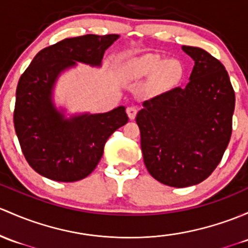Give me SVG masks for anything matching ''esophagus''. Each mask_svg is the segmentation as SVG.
I'll use <instances>...</instances> for the list:
<instances>
[{
  "instance_id": "obj_1",
  "label": "esophagus",
  "mask_w": 248,
  "mask_h": 248,
  "mask_svg": "<svg viewBox=\"0 0 248 248\" xmlns=\"http://www.w3.org/2000/svg\"><path fill=\"white\" fill-rule=\"evenodd\" d=\"M126 111H127V115L129 117V120H134L135 116H137L138 109L135 108V107H128Z\"/></svg>"
}]
</instances>
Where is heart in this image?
Returning <instances> with one entry per match:
<instances>
[{"mask_svg": "<svg viewBox=\"0 0 248 248\" xmlns=\"http://www.w3.org/2000/svg\"><path fill=\"white\" fill-rule=\"evenodd\" d=\"M122 70L129 79L151 78L148 90L153 95H161L176 88L184 75L181 62L152 53L129 59L124 62Z\"/></svg>", "mask_w": 248, "mask_h": 248, "instance_id": "obj_1", "label": "heart"}]
</instances>
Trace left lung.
I'll list each match as a JSON object with an SVG mask.
<instances>
[{
    "mask_svg": "<svg viewBox=\"0 0 248 248\" xmlns=\"http://www.w3.org/2000/svg\"><path fill=\"white\" fill-rule=\"evenodd\" d=\"M182 49L195 62L190 82L145 101L135 119L148 172L174 187L199 184L215 170L231 140L235 107L221 62L200 47Z\"/></svg>",
    "mask_w": 248,
    "mask_h": 248,
    "instance_id": "1",
    "label": "left lung"
}]
</instances>
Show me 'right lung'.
Here are the masks:
<instances>
[{"instance_id": "right-lung-1", "label": "right lung", "mask_w": 248, "mask_h": 248, "mask_svg": "<svg viewBox=\"0 0 248 248\" xmlns=\"http://www.w3.org/2000/svg\"><path fill=\"white\" fill-rule=\"evenodd\" d=\"M120 35L67 38L41 49L20 77L14 127L21 150L33 170L57 182H76L95 170L108 138L128 122L126 108L66 117L53 102L57 79L83 62L100 67L106 49Z\"/></svg>"}]
</instances>
